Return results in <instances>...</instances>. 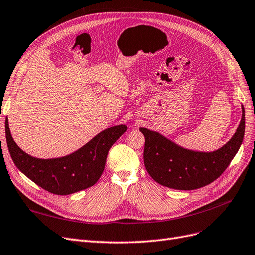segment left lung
<instances>
[{
    "mask_svg": "<svg viewBox=\"0 0 255 255\" xmlns=\"http://www.w3.org/2000/svg\"><path fill=\"white\" fill-rule=\"evenodd\" d=\"M139 131L145 136V167L154 181L174 190H197L215 181L240 149L245 134V109L242 106V119L233 136L214 151L184 148L145 127Z\"/></svg>",
    "mask_w": 255,
    "mask_h": 255,
    "instance_id": "obj_1",
    "label": "left lung"
}]
</instances>
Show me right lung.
I'll return each instance as SVG.
<instances>
[{
    "label": "right lung",
    "instance_id": "1",
    "mask_svg": "<svg viewBox=\"0 0 255 255\" xmlns=\"http://www.w3.org/2000/svg\"><path fill=\"white\" fill-rule=\"evenodd\" d=\"M126 130L124 124L111 126L68 155L39 159L31 157L15 144L8 118L5 121L7 147L15 166L32 182L56 195H70L94 185L103 174L111 146Z\"/></svg>",
    "mask_w": 255,
    "mask_h": 255
}]
</instances>
